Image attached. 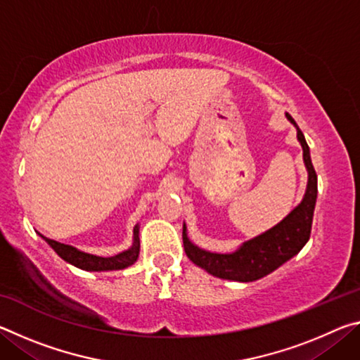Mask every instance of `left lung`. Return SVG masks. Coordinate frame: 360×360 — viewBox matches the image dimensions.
I'll use <instances>...</instances> for the list:
<instances>
[{
  "instance_id": "8db88e82",
  "label": "left lung",
  "mask_w": 360,
  "mask_h": 360,
  "mask_svg": "<svg viewBox=\"0 0 360 360\" xmlns=\"http://www.w3.org/2000/svg\"><path fill=\"white\" fill-rule=\"evenodd\" d=\"M285 117L297 129V139L303 149V162L308 172L307 191L302 202L275 227L245 241L233 252L221 254L198 248L188 240L186 224L182 225V241L187 257L212 276L240 283L257 281L297 255L309 240L316 198H318V176L313 168L309 148L302 130L288 112Z\"/></svg>"
}]
</instances>
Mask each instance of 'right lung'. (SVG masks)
<instances>
[{
  "mask_svg": "<svg viewBox=\"0 0 360 360\" xmlns=\"http://www.w3.org/2000/svg\"><path fill=\"white\" fill-rule=\"evenodd\" d=\"M39 236L65 262H68V264L81 268V270H85V271L124 270V268L135 264L139 255V224H136L135 229H133V245L129 249H125V251L112 255V257H101V255L79 251V249L75 246L63 245V243H58L56 240L46 238V236L41 233Z\"/></svg>",
  "mask_w": 360,
  "mask_h": 360,
  "instance_id": "right-lung-1",
  "label": "right lung"
}]
</instances>
